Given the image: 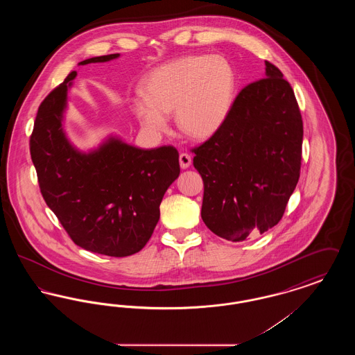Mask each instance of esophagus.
Instances as JSON below:
<instances>
[{"label":"esophagus","instance_id":"esophagus-1","mask_svg":"<svg viewBox=\"0 0 355 355\" xmlns=\"http://www.w3.org/2000/svg\"><path fill=\"white\" fill-rule=\"evenodd\" d=\"M180 165L182 169H187L191 165V157L187 153H181L180 154Z\"/></svg>","mask_w":355,"mask_h":355}]
</instances>
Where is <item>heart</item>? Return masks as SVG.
<instances>
[{
	"label": "heart",
	"mask_w": 355,
	"mask_h": 355,
	"mask_svg": "<svg viewBox=\"0 0 355 355\" xmlns=\"http://www.w3.org/2000/svg\"><path fill=\"white\" fill-rule=\"evenodd\" d=\"M236 71L223 55H186L154 69L135 102V117L154 135L168 129L174 113L178 129L191 138L214 135L227 119L236 90Z\"/></svg>",
	"instance_id": "b5f03b06"
}]
</instances>
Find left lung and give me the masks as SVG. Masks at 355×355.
Here are the masks:
<instances>
[{
    "instance_id": "8db88e82",
    "label": "left lung",
    "mask_w": 355,
    "mask_h": 355,
    "mask_svg": "<svg viewBox=\"0 0 355 355\" xmlns=\"http://www.w3.org/2000/svg\"><path fill=\"white\" fill-rule=\"evenodd\" d=\"M265 65L266 77L245 86L223 125L191 150L203 181V222L233 242L263 234L281 220L301 173L298 102L281 70Z\"/></svg>"
}]
</instances>
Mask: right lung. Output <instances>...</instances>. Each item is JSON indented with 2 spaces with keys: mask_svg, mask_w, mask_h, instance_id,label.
<instances>
[{
  "mask_svg": "<svg viewBox=\"0 0 355 355\" xmlns=\"http://www.w3.org/2000/svg\"><path fill=\"white\" fill-rule=\"evenodd\" d=\"M119 54L81 61L106 62ZM71 71L41 102L31 155L41 194L71 241L85 250L109 257L138 253L159 220L165 191L180 175L174 146L138 149L109 138L97 150L78 152L69 142L62 114Z\"/></svg>",
  "mask_w": 355,
  "mask_h": 355,
  "instance_id": "right-lung-1",
  "label": "right lung"
}]
</instances>
